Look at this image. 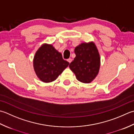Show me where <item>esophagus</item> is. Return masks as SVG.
Returning a JSON list of instances; mask_svg holds the SVG:
<instances>
[{
	"instance_id": "1",
	"label": "esophagus",
	"mask_w": 134,
	"mask_h": 134,
	"mask_svg": "<svg viewBox=\"0 0 134 134\" xmlns=\"http://www.w3.org/2000/svg\"><path fill=\"white\" fill-rule=\"evenodd\" d=\"M67 61H68V62H69V63H70V62H72V58H69V59H67Z\"/></svg>"
}]
</instances>
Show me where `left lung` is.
Listing matches in <instances>:
<instances>
[{"mask_svg": "<svg viewBox=\"0 0 134 134\" xmlns=\"http://www.w3.org/2000/svg\"><path fill=\"white\" fill-rule=\"evenodd\" d=\"M76 57L69 64L76 79L84 83H90L99 72L100 56L93 42L83 43L75 49Z\"/></svg>", "mask_w": 134, "mask_h": 134, "instance_id": "8db88e82", "label": "left lung"}]
</instances>
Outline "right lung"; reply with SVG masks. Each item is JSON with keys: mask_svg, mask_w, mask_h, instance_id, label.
I'll use <instances>...</instances> for the list:
<instances>
[{"mask_svg": "<svg viewBox=\"0 0 134 134\" xmlns=\"http://www.w3.org/2000/svg\"><path fill=\"white\" fill-rule=\"evenodd\" d=\"M69 64L62 58L61 53L51 44H43L36 51L34 59L35 73L44 83L56 80Z\"/></svg>", "mask_w": 134, "mask_h": 134, "instance_id": "1", "label": "right lung"}]
</instances>
